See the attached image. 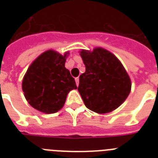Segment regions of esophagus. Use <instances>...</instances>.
Here are the masks:
<instances>
[{"label": "esophagus", "mask_w": 158, "mask_h": 158, "mask_svg": "<svg viewBox=\"0 0 158 158\" xmlns=\"http://www.w3.org/2000/svg\"><path fill=\"white\" fill-rule=\"evenodd\" d=\"M75 81H76V84L77 85H79V77H76L75 78Z\"/></svg>", "instance_id": "1"}]
</instances>
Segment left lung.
Segmentation results:
<instances>
[{"label": "left lung", "instance_id": "8db88e82", "mask_svg": "<svg viewBox=\"0 0 158 158\" xmlns=\"http://www.w3.org/2000/svg\"><path fill=\"white\" fill-rule=\"evenodd\" d=\"M85 72L79 77L78 92L85 105L98 113H109L123 103L131 90L127 72L115 54L102 47L79 51Z\"/></svg>", "mask_w": 158, "mask_h": 158}]
</instances>
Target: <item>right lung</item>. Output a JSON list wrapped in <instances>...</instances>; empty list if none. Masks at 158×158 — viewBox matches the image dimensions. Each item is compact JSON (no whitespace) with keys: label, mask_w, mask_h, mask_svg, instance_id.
<instances>
[{"label":"right lung","mask_w":158,"mask_h":158,"mask_svg":"<svg viewBox=\"0 0 158 158\" xmlns=\"http://www.w3.org/2000/svg\"><path fill=\"white\" fill-rule=\"evenodd\" d=\"M69 51L62 54L54 50L42 53L28 67L22 81L25 99L35 109L45 114L61 110L67 95L77 89L74 78L65 67Z\"/></svg>","instance_id":"add662e5"}]
</instances>
